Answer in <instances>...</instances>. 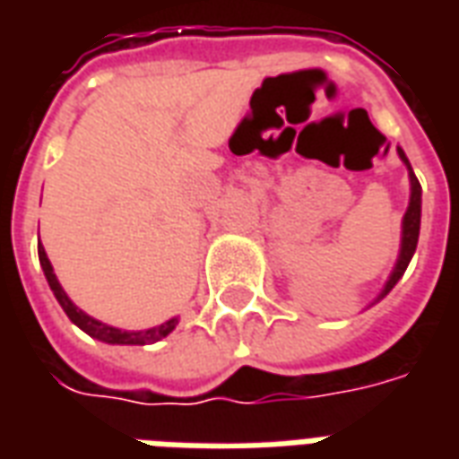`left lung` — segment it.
<instances>
[{
	"mask_svg": "<svg viewBox=\"0 0 459 459\" xmlns=\"http://www.w3.org/2000/svg\"><path fill=\"white\" fill-rule=\"evenodd\" d=\"M398 157L405 164V169H408V181H411V199H408V209L403 213V221H401V248H398V258H395V265L391 270V275L385 280L384 290L378 292V298L371 302L376 305L378 299H384L391 290L395 288V282L403 278L405 268H408V263L413 258L415 246H418V233H420V196H423V191H420V184L415 179L413 167H411V161L405 157V152L398 147ZM368 305V307H371Z\"/></svg>",
	"mask_w": 459,
	"mask_h": 459,
	"instance_id": "obj_1",
	"label": "left lung"
}]
</instances>
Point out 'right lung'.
<instances>
[{"mask_svg":"<svg viewBox=\"0 0 459 459\" xmlns=\"http://www.w3.org/2000/svg\"><path fill=\"white\" fill-rule=\"evenodd\" d=\"M39 260H41V270H44L46 280H48V288H51V292H54V298L58 299V305L64 307V312L68 315V319L74 322L75 327L83 329L88 337L98 339V342H105V344L144 346V344H154V342L164 339L167 334H171V332L177 329V325H179V317H171L167 319V322L157 325V327L140 329V332H127V329L110 327V325H105V322H100V319L85 315L81 307H75L74 299L65 295V290L61 288V282H58V278H56L54 265H51V260H48V255H46L41 240H39Z\"/></svg>","mask_w":459,"mask_h":459,"instance_id":"right-lung-1","label":"right lung"}]
</instances>
